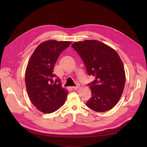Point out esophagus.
Masks as SVG:
<instances>
[{
    "mask_svg": "<svg viewBox=\"0 0 147 147\" xmlns=\"http://www.w3.org/2000/svg\"><path fill=\"white\" fill-rule=\"evenodd\" d=\"M79 88H80L79 85H77V86H74V87H72V88L74 89V90H77V89H78Z\"/></svg>",
    "mask_w": 147,
    "mask_h": 147,
    "instance_id": "esophagus-1",
    "label": "esophagus"
}]
</instances>
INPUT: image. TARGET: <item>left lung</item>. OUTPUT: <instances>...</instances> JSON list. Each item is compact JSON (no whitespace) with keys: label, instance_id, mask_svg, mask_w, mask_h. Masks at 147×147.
<instances>
[{"label":"left lung","instance_id":"left-lung-1","mask_svg":"<svg viewBox=\"0 0 147 147\" xmlns=\"http://www.w3.org/2000/svg\"><path fill=\"white\" fill-rule=\"evenodd\" d=\"M71 46L83 61L88 75L95 78L88 84L92 97L86 106L97 112L112 109L121 97L126 82L124 65L118 54L112 48L94 40L75 42Z\"/></svg>","mask_w":147,"mask_h":147}]
</instances>
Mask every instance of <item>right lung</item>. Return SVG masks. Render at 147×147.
Returning <instances> with one entry per match:
<instances>
[{"mask_svg": "<svg viewBox=\"0 0 147 147\" xmlns=\"http://www.w3.org/2000/svg\"><path fill=\"white\" fill-rule=\"evenodd\" d=\"M71 42L50 40L41 43L34 50L25 73L26 90L29 98L39 111L51 113L63 106L68 91L61 87L53 68L61 53Z\"/></svg>", "mask_w": 147, "mask_h": 147, "instance_id": "1", "label": "right lung"}]
</instances>
